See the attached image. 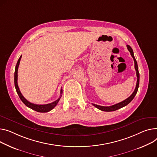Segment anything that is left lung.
I'll return each instance as SVG.
<instances>
[{
  "instance_id": "obj_1",
  "label": "left lung",
  "mask_w": 157,
  "mask_h": 157,
  "mask_svg": "<svg viewBox=\"0 0 157 157\" xmlns=\"http://www.w3.org/2000/svg\"><path fill=\"white\" fill-rule=\"evenodd\" d=\"M127 48L128 49V50L129 51V52L131 53V55L132 56V57L134 59V67H135V70L136 71V76H137V78H138V79H137V82H136V88H135V90L134 91V92L132 93V95L128 97L127 99H126L125 100L120 102V103H118L117 104H115V105H112V106H109V107H104V106H100V105H96V104H94V103H92L93 106H95L96 108H97L98 109L100 110H102V111H105V112H112V111H115V110H117L122 107H124L125 106H126L128 104H129L132 100L133 98H134L135 95H136L137 93V91H138V87H139V84H140V73H139V71H138V64H137V62H136V60L135 57H134V52L132 51V48L129 46V45H127Z\"/></svg>"
}]
</instances>
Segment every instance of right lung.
<instances>
[{
	"label": "right lung",
	"mask_w": 157,
	"mask_h": 157,
	"mask_svg": "<svg viewBox=\"0 0 157 157\" xmlns=\"http://www.w3.org/2000/svg\"><path fill=\"white\" fill-rule=\"evenodd\" d=\"M21 57H22V56H21L19 59L17 60V62L16 66V68H15V72H14V85H15V88H16L17 93L18 94V95H19L20 99L21 100V101L25 103V105L26 106H27L28 107H29L31 109H33V110H34L36 112H47L50 111L51 110L53 109L57 105V104L58 103L60 98L62 97L61 94H62V89L60 90V97L57 100H56L55 101L50 103L45 104V105H37V104H34L33 103H31L29 101H28L23 96L21 93L20 90H19V88L18 87V85H17V70H18V67H19V62H20L21 59Z\"/></svg>",
	"instance_id": "add662e5"
}]
</instances>
